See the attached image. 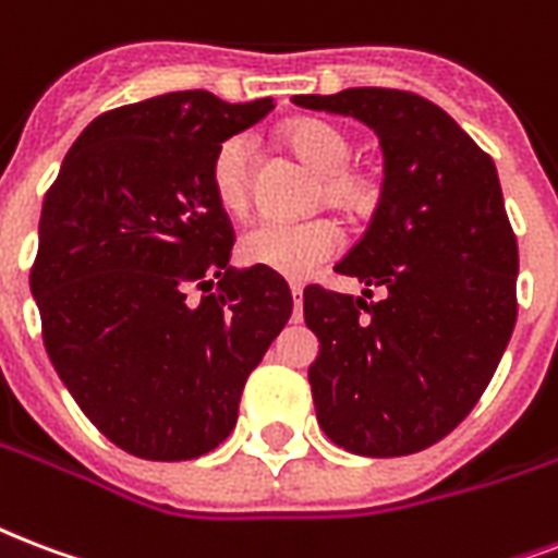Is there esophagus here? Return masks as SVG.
<instances>
[{
    "label": "esophagus",
    "instance_id": "obj_1",
    "mask_svg": "<svg viewBox=\"0 0 558 558\" xmlns=\"http://www.w3.org/2000/svg\"><path fill=\"white\" fill-rule=\"evenodd\" d=\"M289 289H292V304H295V316L292 318L298 322V318H301V287H298V283H292Z\"/></svg>",
    "mask_w": 558,
    "mask_h": 558
}]
</instances>
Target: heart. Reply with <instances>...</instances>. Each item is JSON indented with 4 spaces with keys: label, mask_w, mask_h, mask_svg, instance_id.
<instances>
[{
    "label": "heart",
    "mask_w": 558,
    "mask_h": 558,
    "mask_svg": "<svg viewBox=\"0 0 558 558\" xmlns=\"http://www.w3.org/2000/svg\"><path fill=\"white\" fill-rule=\"evenodd\" d=\"M289 146L295 148L313 169L322 172V202L342 213H363L374 204L377 186L363 169L351 166V137L342 128L322 119H298L287 128ZM251 157L254 143L248 134L222 140L210 160V193L228 216H245L251 207ZM342 248V231L333 219L278 222L260 219L240 236V257L283 278L301 280Z\"/></svg>",
    "instance_id": "b5f03b06"
}]
</instances>
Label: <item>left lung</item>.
<instances>
[{"mask_svg":"<svg viewBox=\"0 0 558 558\" xmlns=\"http://www.w3.org/2000/svg\"><path fill=\"white\" fill-rule=\"evenodd\" d=\"M292 101L374 128L386 166L368 231L333 266L386 295L304 289L318 427L360 457H407L474 410L515 327L518 242L495 160L415 93L351 87Z\"/></svg>","mask_w":558,"mask_h":558,"instance_id":"8db88e82","label":"left lung"}]
</instances>
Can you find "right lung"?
I'll return each instance as SVG.
<instances>
[{
    "label": "right lung",
    "instance_id": "1",
    "mask_svg": "<svg viewBox=\"0 0 558 558\" xmlns=\"http://www.w3.org/2000/svg\"><path fill=\"white\" fill-rule=\"evenodd\" d=\"M271 108L181 90L108 110L43 198L32 266L43 345L81 412L131 457L219 448L292 316L280 275L228 266L233 228L210 193L219 143Z\"/></svg>",
    "mask_w": 558,
    "mask_h": 558
}]
</instances>
